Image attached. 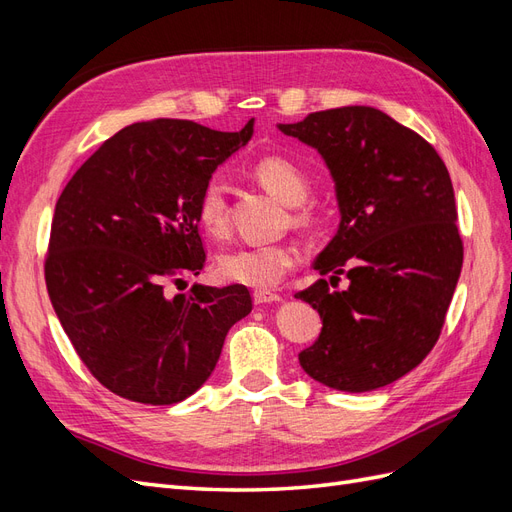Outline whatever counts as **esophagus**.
<instances>
[{
  "instance_id": "obj_1",
  "label": "esophagus",
  "mask_w": 512,
  "mask_h": 512,
  "mask_svg": "<svg viewBox=\"0 0 512 512\" xmlns=\"http://www.w3.org/2000/svg\"><path fill=\"white\" fill-rule=\"evenodd\" d=\"M254 303L256 305H265V303H277V301H282V297L277 292H269V290H256L254 294Z\"/></svg>"
}]
</instances>
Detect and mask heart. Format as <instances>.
<instances>
[{
	"instance_id": "b5f03b06",
	"label": "heart",
	"mask_w": 512,
	"mask_h": 512,
	"mask_svg": "<svg viewBox=\"0 0 512 512\" xmlns=\"http://www.w3.org/2000/svg\"><path fill=\"white\" fill-rule=\"evenodd\" d=\"M254 177L269 194L288 207L305 203L309 183L292 162L284 158H262L254 166ZM198 222L209 235L222 237L228 226V203L224 183L213 177L203 185L196 207ZM297 265L292 245H237L215 258V273L226 284H239L256 290L275 288L284 275Z\"/></svg>"
}]
</instances>
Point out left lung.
<instances>
[{"label":"left lung","mask_w":512,"mask_h":512,"mask_svg":"<svg viewBox=\"0 0 512 512\" xmlns=\"http://www.w3.org/2000/svg\"><path fill=\"white\" fill-rule=\"evenodd\" d=\"M277 130L320 153L335 183L339 226L294 297L322 331L299 352L309 378L365 393L406 376L438 342L463 265L451 177L425 138L371 106L307 115Z\"/></svg>","instance_id":"obj_1"}]
</instances>
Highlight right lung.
Instances as JSON below:
<instances>
[{
	"label": "right lung",
	"mask_w": 512,
	"mask_h": 512,
	"mask_svg": "<svg viewBox=\"0 0 512 512\" xmlns=\"http://www.w3.org/2000/svg\"><path fill=\"white\" fill-rule=\"evenodd\" d=\"M252 134L254 119L241 132L183 119L132 123L61 192L46 288L76 354L115 395L179 404L209 380L226 333L252 312L239 284L166 292L203 269L198 196Z\"/></svg>",
	"instance_id": "add662e5"
}]
</instances>
